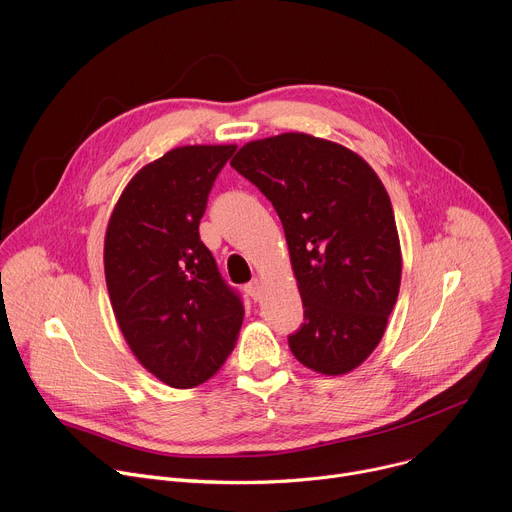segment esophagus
I'll return each instance as SVG.
<instances>
[{
  "instance_id": "34e87169",
  "label": "esophagus",
  "mask_w": 512,
  "mask_h": 512,
  "mask_svg": "<svg viewBox=\"0 0 512 512\" xmlns=\"http://www.w3.org/2000/svg\"><path fill=\"white\" fill-rule=\"evenodd\" d=\"M245 292L257 302L259 298H261V282L257 280V277H255V280H251L247 286H245Z\"/></svg>"
}]
</instances>
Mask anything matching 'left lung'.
<instances>
[{
	"mask_svg": "<svg viewBox=\"0 0 512 512\" xmlns=\"http://www.w3.org/2000/svg\"><path fill=\"white\" fill-rule=\"evenodd\" d=\"M273 204L304 304L288 337L324 376L355 369L384 337L402 275L388 192L353 151L304 132L247 143L230 161Z\"/></svg>",
	"mask_w": 512,
	"mask_h": 512,
	"instance_id": "1",
	"label": "left lung"
}]
</instances>
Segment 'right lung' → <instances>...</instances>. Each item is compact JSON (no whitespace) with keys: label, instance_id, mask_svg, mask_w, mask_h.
<instances>
[{"label":"right lung","instance_id":"add662e5","mask_svg":"<svg viewBox=\"0 0 512 512\" xmlns=\"http://www.w3.org/2000/svg\"><path fill=\"white\" fill-rule=\"evenodd\" d=\"M235 145L179 147L138 171L106 230L104 269L118 327L153 376L194 388L224 365L241 331V294L200 241L212 185Z\"/></svg>","mask_w":512,"mask_h":512}]
</instances>
